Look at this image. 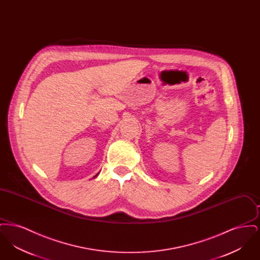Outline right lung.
<instances>
[{"instance_id": "right-lung-1", "label": "right lung", "mask_w": 260, "mask_h": 260, "mask_svg": "<svg viewBox=\"0 0 260 260\" xmlns=\"http://www.w3.org/2000/svg\"><path fill=\"white\" fill-rule=\"evenodd\" d=\"M99 173H98V174H96V175H94V176H93V178H94V177H96V176H98V175H99Z\"/></svg>"}]
</instances>
